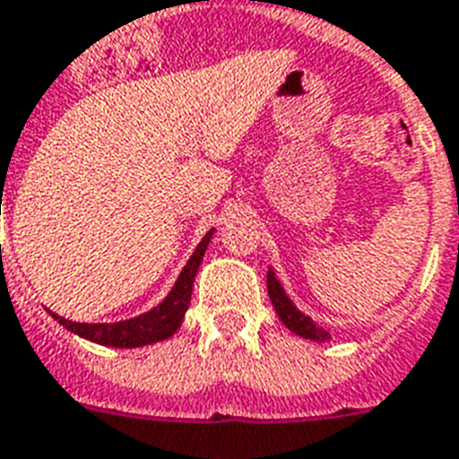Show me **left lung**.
<instances>
[{"instance_id": "1", "label": "left lung", "mask_w": 459, "mask_h": 459, "mask_svg": "<svg viewBox=\"0 0 459 459\" xmlns=\"http://www.w3.org/2000/svg\"><path fill=\"white\" fill-rule=\"evenodd\" d=\"M268 294L270 301H273V307L278 311L280 321L285 323L292 333H297L299 337H307V340H316V342H325V340H328V330L318 328L307 314H301L299 308L290 301V297L285 294V290H282V285L278 282L273 270H268Z\"/></svg>"}]
</instances>
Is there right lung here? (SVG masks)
<instances>
[{
    "label": "right lung",
    "mask_w": 459,
    "mask_h": 459,
    "mask_svg": "<svg viewBox=\"0 0 459 459\" xmlns=\"http://www.w3.org/2000/svg\"><path fill=\"white\" fill-rule=\"evenodd\" d=\"M211 237L212 230L201 239V244L196 247L189 263L184 265L179 280L174 282L172 292L167 294L165 301L158 304L155 308H151L148 314H141L136 318L119 323H74L56 314L52 316L62 323L64 328L71 330V333H76V335L85 337L91 342L109 344V347H143V344L167 340V337H172L177 333V328L184 321L186 308H189L196 270L201 265V261H204V254L208 244H211Z\"/></svg>",
    "instance_id": "add662e5"
}]
</instances>
